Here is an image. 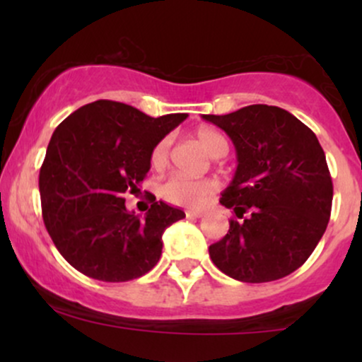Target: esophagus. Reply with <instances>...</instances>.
Listing matches in <instances>:
<instances>
[{
    "mask_svg": "<svg viewBox=\"0 0 362 362\" xmlns=\"http://www.w3.org/2000/svg\"><path fill=\"white\" fill-rule=\"evenodd\" d=\"M202 211H199V209H187L185 211V216L187 218H192V219H197V218H202Z\"/></svg>",
    "mask_w": 362,
    "mask_h": 362,
    "instance_id": "34e87169",
    "label": "esophagus"
}]
</instances>
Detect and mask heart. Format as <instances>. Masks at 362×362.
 Instances as JSON below:
<instances>
[{"label": "heart", "instance_id": "1", "mask_svg": "<svg viewBox=\"0 0 362 362\" xmlns=\"http://www.w3.org/2000/svg\"><path fill=\"white\" fill-rule=\"evenodd\" d=\"M194 139L197 141L202 151L211 158H221L228 153V141L223 134L209 127L199 129L194 134ZM168 151H170V138L160 139L151 149L149 161L155 168H163L168 163ZM214 192V184L206 178H189L175 173L160 187V195L165 201L172 202L177 206H189V207H201L207 201L211 194Z\"/></svg>", "mask_w": 362, "mask_h": 362}]
</instances>
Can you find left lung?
<instances>
[{"mask_svg":"<svg viewBox=\"0 0 362 362\" xmlns=\"http://www.w3.org/2000/svg\"><path fill=\"white\" fill-rule=\"evenodd\" d=\"M236 148L235 177L219 202L235 213L209 247L219 271L242 282H271L300 269L327 230L334 185L308 126L274 105L202 115Z\"/></svg>","mask_w":362,"mask_h":362,"instance_id":"8db88e82","label":"left lung"}]
</instances>
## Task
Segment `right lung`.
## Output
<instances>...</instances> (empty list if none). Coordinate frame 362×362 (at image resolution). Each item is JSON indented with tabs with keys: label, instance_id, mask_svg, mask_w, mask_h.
<instances>
[{
	"label": "right lung",
	"instance_id": "obj_1",
	"mask_svg": "<svg viewBox=\"0 0 362 362\" xmlns=\"http://www.w3.org/2000/svg\"><path fill=\"white\" fill-rule=\"evenodd\" d=\"M184 119L187 114L155 119L126 103L97 100L56 127L39 175L42 218L76 271L126 282L158 264L161 235L185 213L149 194L153 204L141 219L126 209L124 194L139 192L151 149Z\"/></svg>",
	"mask_w": 362,
	"mask_h": 362
}]
</instances>
